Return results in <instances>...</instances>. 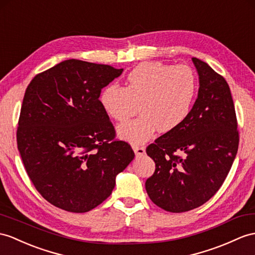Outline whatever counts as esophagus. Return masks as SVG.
<instances>
[{
  "label": "esophagus",
  "instance_id": "esophagus-1",
  "mask_svg": "<svg viewBox=\"0 0 255 255\" xmlns=\"http://www.w3.org/2000/svg\"><path fill=\"white\" fill-rule=\"evenodd\" d=\"M133 150H134L136 156H142V154H145V147L133 146Z\"/></svg>",
  "mask_w": 255,
  "mask_h": 255
}]
</instances>
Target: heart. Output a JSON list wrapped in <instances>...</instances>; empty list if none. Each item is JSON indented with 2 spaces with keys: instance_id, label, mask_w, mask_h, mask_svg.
Here are the masks:
<instances>
[{
  "instance_id": "heart-1",
  "label": "heart",
  "mask_w": 255,
  "mask_h": 255,
  "mask_svg": "<svg viewBox=\"0 0 255 255\" xmlns=\"http://www.w3.org/2000/svg\"><path fill=\"white\" fill-rule=\"evenodd\" d=\"M197 94V78L191 68L162 63H142L128 74L127 86H105L99 95L103 110L111 119L126 121L138 105L140 116L118 128V135L141 145L160 129L170 132L187 119Z\"/></svg>"
}]
</instances>
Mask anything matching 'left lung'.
<instances>
[{
    "instance_id": "obj_1",
    "label": "left lung",
    "mask_w": 255,
    "mask_h": 255,
    "mask_svg": "<svg viewBox=\"0 0 255 255\" xmlns=\"http://www.w3.org/2000/svg\"><path fill=\"white\" fill-rule=\"evenodd\" d=\"M191 60L199 76V91L188 118L146 149L156 163L145 184L147 194L159 208L173 213L200 207L216 194L239 145L226 80L204 61Z\"/></svg>"
}]
</instances>
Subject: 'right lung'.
<instances>
[{"label":"right lung","mask_w":255,"mask_h":255,"mask_svg":"<svg viewBox=\"0 0 255 255\" xmlns=\"http://www.w3.org/2000/svg\"><path fill=\"white\" fill-rule=\"evenodd\" d=\"M123 69L68 59L36 74L26 90L17 145L42 197L68 212L84 213L113 192L116 176L135 154L115 139L102 89Z\"/></svg>","instance_id":"add662e5"}]
</instances>
